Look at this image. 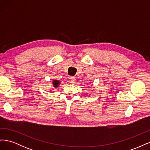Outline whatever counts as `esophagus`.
I'll return each instance as SVG.
<instances>
[{"instance_id":"obj_1","label":"esophagus","mask_w":150,"mask_h":150,"mask_svg":"<svg viewBox=\"0 0 150 150\" xmlns=\"http://www.w3.org/2000/svg\"><path fill=\"white\" fill-rule=\"evenodd\" d=\"M69 81L70 83L72 84H74L76 83V78H74V77H70L69 78Z\"/></svg>"}]
</instances>
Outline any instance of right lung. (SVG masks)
I'll use <instances>...</instances> for the list:
<instances>
[{"mask_svg": "<svg viewBox=\"0 0 150 150\" xmlns=\"http://www.w3.org/2000/svg\"><path fill=\"white\" fill-rule=\"evenodd\" d=\"M52 84H53V86L55 88H57L58 86L60 84V81H58V80H53L52 81Z\"/></svg>", "mask_w": 150, "mask_h": 150, "instance_id": "1", "label": "right lung"}]
</instances>
